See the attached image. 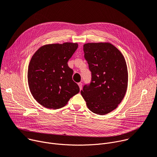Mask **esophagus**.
I'll return each mask as SVG.
<instances>
[{
	"instance_id": "obj_1",
	"label": "esophagus",
	"mask_w": 157,
	"mask_h": 157,
	"mask_svg": "<svg viewBox=\"0 0 157 157\" xmlns=\"http://www.w3.org/2000/svg\"><path fill=\"white\" fill-rule=\"evenodd\" d=\"M78 86L79 87L80 90H82V83L81 82H78Z\"/></svg>"
}]
</instances>
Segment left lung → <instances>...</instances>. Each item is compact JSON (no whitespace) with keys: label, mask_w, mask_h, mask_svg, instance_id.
<instances>
[{"label":"left lung","mask_w":157,"mask_h":157,"mask_svg":"<svg viewBox=\"0 0 157 157\" xmlns=\"http://www.w3.org/2000/svg\"><path fill=\"white\" fill-rule=\"evenodd\" d=\"M83 51L91 79L81 94L90 111L106 115L117 108L125 95L128 86L125 59L110 43L85 44Z\"/></svg>","instance_id":"obj_1"}]
</instances>
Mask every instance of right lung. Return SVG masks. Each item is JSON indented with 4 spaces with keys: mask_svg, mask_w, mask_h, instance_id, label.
<instances>
[{
    "mask_svg": "<svg viewBox=\"0 0 157 157\" xmlns=\"http://www.w3.org/2000/svg\"><path fill=\"white\" fill-rule=\"evenodd\" d=\"M78 45L65 42L46 45L33 55L28 68V83L36 100L48 108L58 109L79 92L67 65Z\"/></svg>",
    "mask_w": 157,
    "mask_h": 157,
    "instance_id": "obj_1",
    "label": "right lung"
}]
</instances>
